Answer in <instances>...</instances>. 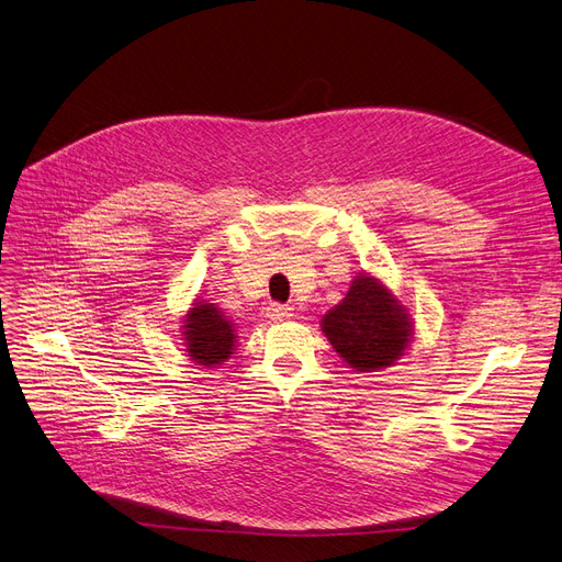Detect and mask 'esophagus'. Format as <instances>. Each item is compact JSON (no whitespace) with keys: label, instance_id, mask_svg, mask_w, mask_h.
I'll use <instances>...</instances> for the list:
<instances>
[{"label":"esophagus","instance_id":"esophagus-1","mask_svg":"<svg viewBox=\"0 0 562 562\" xmlns=\"http://www.w3.org/2000/svg\"><path fill=\"white\" fill-rule=\"evenodd\" d=\"M267 318L274 321V323L290 321V318H293V308L283 306V304H269V306H267Z\"/></svg>","mask_w":562,"mask_h":562}]
</instances>
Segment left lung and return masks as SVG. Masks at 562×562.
Returning <instances> with one entry per match:
<instances>
[{"mask_svg": "<svg viewBox=\"0 0 562 562\" xmlns=\"http://www.w3.org/2000/svg\"><path fill=\"white\" fill-rule=\"evenodd\" d=\"M321 329L344 362L371 373L392 367L413 341V318L392 290L371 274L352 279L346 297L329 308Z\"/></svg>", "mask_w": 562, "mask_h": 562, "instance_id": "left-lung-1", "label": "left lung"}]
</instances>
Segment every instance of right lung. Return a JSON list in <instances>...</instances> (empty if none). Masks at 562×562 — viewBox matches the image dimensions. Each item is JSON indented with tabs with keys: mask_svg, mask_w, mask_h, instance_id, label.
I'll return each instance as SVG.
<instances>
[{
	"mask_svg": "<svg viewBox=\"0 0 562 562\" xmlns=\"http://www.w3.org/2000/svg\"><path fill=\"white\" fill-rule=\"evenodd\" d=\"M235 323L216 304L195 300L184 316L182 341L191 362L203 369H216L233 357L237 346Z\"/></svg>",
	"mask_w": 562,
	"mask_h": 562,
	"instance_id": "1",
	"label": "right lung"
}]
</instances>
